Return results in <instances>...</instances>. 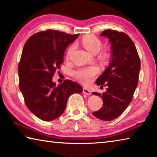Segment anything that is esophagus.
I'll return each instance as SVG.
<instances>
[{
	"label": "esophagus",
	"instance_id": "obj_1",
	"mask_svg": "<svg viewBox=\"0 0 157 157\" xmlns=\"http://www.w3.org/2000/svg\"><path fill=\"white\" fill-rule=\"evenodd\" d=\"M83 93L87 95H90L91 94V90L88 88H86V87H83Z\"/></svg>",
	"mask_w": 157,
	"mask_h": 157
}]
</instances>
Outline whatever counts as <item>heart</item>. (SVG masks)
Returning a JSON list of instances; mask_svg holds the SVG:
<instances>
[{
	"mask_svg": "<svg viewBox=\"0 0 157 157\" xmlns=\"http://www.w3.org/2000/svg\"><path fill=\"white\" fill-rule=\"evenodd\" d=\"M82 45L90 52L96 54L100 51L102 48V43L98 37L89 35L84 36L82 41ZM75 45L72 44L68 48L67 50V56H70L71 53L75 49ZM99 73V68L96 66H91L88 68H78L73 71V76L77 80L79 81L83 84H89L91 82L95 75Z\"/></svg>",
	"mask_w": 157,
	"mask_h": 157,
	"instance_id": "heart-1",
	"label": "heart"
}]
</instances>
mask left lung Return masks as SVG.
<instances>
[{"label":"left lung","mask_w":157,"mask_h":157,"mask_svg":"<svg viewBox=\"0 0 157 157\" xmlns=\"http://www.w3.org/2000/svg\"><path fill=\"white\" fill-rule=\"evenodd\" d=\"M101 36L111 43V60L96 84L107 86L102 94L94 92L102 98L103 107L93 113L100 120L110 121L120 116L129 103L138 86L140 61L136 46L127 34L113 30H106Z\"/></svg>","instance_id":"obj_1"}]
</instances>
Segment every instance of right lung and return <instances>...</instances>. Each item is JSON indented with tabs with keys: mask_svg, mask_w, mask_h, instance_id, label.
Masks as SVG:
<instances>
[{
	"mask_svg": "<svg viewBox=\"0 0 157 157\" xmlns=\"http://www.w3.org/2000/svg\"><path fill=\"white\" fill-rule=\"evenodd\" d=\"M78 36L48 30L33 34L23 47L18 66L19 89L28 109L42 121L60 116L69 96L83 91L80 85L69 79L58 86L52 82L63 62L66 48Z\"/></svg>",
	"mask_w": 157,
	"mask_h": 157,
	"instance_id": "right-lung-1",
	"label": "right lung"
}]
</instances>
